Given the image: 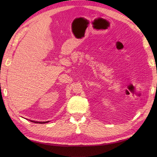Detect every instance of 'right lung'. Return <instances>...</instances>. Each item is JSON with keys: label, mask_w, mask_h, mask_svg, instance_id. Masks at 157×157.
Returning <instances> with one entry per match:
<instances>
[{"label": "right lung", "mask_w": 157, "mask_h": 157, "mask_svg": "<svg viewBox=\"0 0 157 157\" xmlns=\"http://www.w3.org/2000/svg\"><path fill=\"white\" fill-rule=\"evenodd\" d=\"M29 121L33 122V123H40V124H44V123H46L49 122L48 121H32V120H29Z\"/></svg>", "instance_id": "add662e5"}]
</instances>
